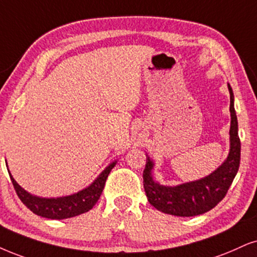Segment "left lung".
I'll return each mask as SVG.
<instances>
[{
    "label": "left lung",
    "mask_w": 257,
    "mask_h": 257,
    "mask_svg": "<svg viewBox=\"0 0 257 257\" xmlns=\"http://www.w3.org/2000/svg\"><path fill=\"white\" fill-rule=\"evenodd\" d=\"M230 92V153L229 157L210 175L203 179L186 183L179 186L168 187L155 183L152 178L153 162L147 159L144 171V186L148 201L155 209L164 213L179 217H192L205 213L213 209L228 193L235 179L241 160V141L238 138V125L235 109L233 93Z\"/></svg>",
    "instance_id": "1"
}]
</instances>
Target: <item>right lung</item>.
Segmentation results:
<instances>
[{"instance_id":"right-lung-1","label":"right lung","mask_w":257,"mask_h":257,"mask_svg":"<svg viewBox=\"0 0 257 257\" xmlns=\"http://www.w3.org/2000/svg\"><path fill=\"white\" fill-rule=\"evenodd\" d=\"M115 165L116 162H112L111 165H109L100 173L99 177L85 190L80 191V192L76 194H72V196L60 198H39L32 196V194L26 192L24 188L16 183L11 173H9V175H11V180L13 186L15 188L16 194H18L22 203L32 212L38 216L45 217V218L65 219L82 215V213L87 212V211H90L95 206L103 190H104L106 178H108L112 168L115 167Z\"/></svg>"}]
</instances>
